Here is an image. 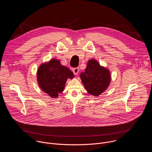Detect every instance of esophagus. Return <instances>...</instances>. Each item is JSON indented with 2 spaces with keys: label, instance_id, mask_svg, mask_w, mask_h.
<instances>
[{
  "label": "esophagus",
  "instance_id": "obj_1",
  "mask_svg": "<svg viewBox=\"0 0 152 152\" xmlns=\"http://www.w3.org/2000/svg\"><path fill=\"white\" fill-rule=\"evenodd\" d=\"M72 70H73V73H74L75 75H77L78 74V73H79V68H78V67H76V68H74V69H72Z\"/></svg>",
  "mask_w": 152,
  "mask_h": 152
}]
</instances>
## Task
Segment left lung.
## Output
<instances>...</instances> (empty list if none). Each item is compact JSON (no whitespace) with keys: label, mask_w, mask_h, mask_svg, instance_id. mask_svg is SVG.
Wrapping results in <instances>:
<instances>
[{"label":"left lung","mask_w":152,"mask_h":152,"mask_svg":"<svg viewBox=\"0 0 152 152\" xmlns=\"http://www.w3.org/2000/svg\"><path fill=\"white\" fill-rule=\"evenodd\" d=\"M80 78L87 92L97 97L104 92L109 86L111 75L109 69L100 66L95 59H90Z\"/></svg>","instance_id":"left-lung-1"}]
</instances>
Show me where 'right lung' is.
I'll return each instance as SVG.
<instances>
[{
	"mask_svg": "<svg viewBox=\"0 0 152 152\" xmlns=\"http://www.w3.org/2000/svg\"><path fill=\"white\" fill-rule=\"evenodd\" d=\"M74 77L73 73L55 58L41 64L37 72L40 89L52 98H57L59 93L63 92L67 79Z\"/></svg>",
	"mask_w": 152,
	"mask_h": 152,
	"instance_id": "1",
	"label": "right lung"
}]
</instances>
